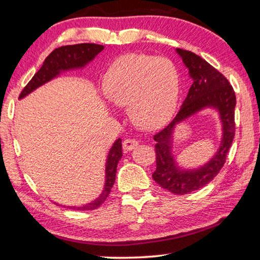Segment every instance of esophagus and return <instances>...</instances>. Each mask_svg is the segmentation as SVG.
<instances>
[{
    "label": "esophagus",
    "mask_w": 260,
    "mask_h": 260,
    "mask_svg": "<svg viewBox=\"0 0 260 260\" xmlns=\"http://www.w3.org/2000/svg\"><path fill=\"white\" fill-rule=\"evenodd\" d=\"M138 141H136V139L127 138L123 142V150H124L125 152H130V151H133L135 147L138 146Z\"/></svg>",
    "instance_id": "esophagus-1"
}]
</instances>
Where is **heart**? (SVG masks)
<instances>
[{
  "mask_svg": "<svg viewBox=\"0 0 260 260\" xmlns=\"http://www.w3.org/2000/svg\"><path fill=\"white\" fill-rule=\"evenodd\" d=\"M103 86L114 106L127 108L144 129H157L174 116L180 95V73L169 58L131 53L118 58Z\"/></svg>",
  "mask_w": 260,
  "mask_h": 260,
  "instance_id": "b5f03b06",
  "label": "heart"
}]
</instances>
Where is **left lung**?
Masks as SVG:
<instances>
[{"label":"left lung","instance_id":"left-lung-1","mask_svg":"<svg viewBox=\"0 0 260 260\" xmlns=\"http://www.w3.org/2000/svg\"><path fill=\"white\" fill-rule=\"evenodd\" d=\"M191 79L190 88L182 106L169 125L154 136L157 169L153 180L175 195H185L205 187L218 174L224 165L235 137L236 96L224 75L209 62L190 51L175 49ZM206 109H213L221 123V141L217 152L208 162L198 168L186 169L180 166L174 152V134L176 126Z\"/></svg>","mask_w":260,"mask_h":260}]
</instances>
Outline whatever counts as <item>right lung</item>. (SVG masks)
<instances>
[{
    "instance_id": "add662e5",
    "label": "right lung",
    "mask_w": 260,
    "mask_h": 260,
    "mask_svg": "<svg viewBox=\"0 0 260 260\" xmlns=\"http://www.w3.org/2000/svg\"><path fill=\"white\" fill-rule=\"evenodd\" d=\"M103 49H105L103 45L90 43L66 45L55 49L47 55L41 70L34 75V78L30 80L25 88L22 90L21 95H19V100L27 96L39 87L50 82L51 80L60 77L65 72L85 69L89 62L94 60L100 52L103 51ZM122 155V139L118 138L114 142L109 151H108L105 169V185H103V190L101 191V194L93 201L86 203V205L67 206V208L77 210H93L99 208L106 201L111 188H113L115 179H116L117 164L121 160ZM57 205L62 206L59 205V203H57Z\"/></svg>"
}]
</instances>
